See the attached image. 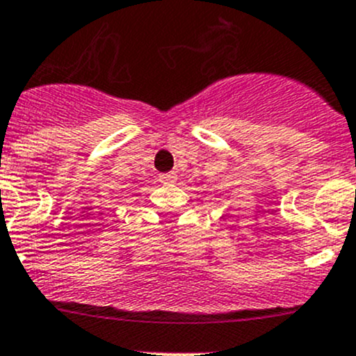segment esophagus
<instances>
[{"mask_svg": "<svg viewBox=\"0 0 356 356\" xmlns=\"http://www.w3.org/2000/svg\"><path fill=\"white\" fill-rule=\"evenodd\" d=\"M175 179H177V175H175L174 172H168V174L160 175V182H163V184H174Z\"/></svg>", "mask_w": 356, "mask_h": 356, "instance_id": "esophagus-1", "label": "esophagus"}]
</instances>
